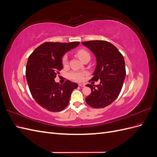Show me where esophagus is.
<instances>
[{
	"instance_id": "1",
	"label": "esophagus",
	"mask_w": 157,
	"mask_h": 157,
	"mask_svg": "<svg viewBox=\"0 0 157 157\" xmlns=\"http://www.w3.org/2000/svg\"><path fill=\"white\" fill-rule=\"evenodd\" d=\"M78 86L80 87H84L85 84H78Z\"/></svg>"
}]
</instances>
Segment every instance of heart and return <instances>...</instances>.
Wrapping results in <instances>:
<instances>
[{"label": "heart", "instance_id": "1", "mask_svg": "<svg viewBox=\"0 0 157 157\" xmlns=\"http://www.w3.org/2000/svg\"><path fill=\"white\" fill-rule=\"evenodd\" d=\"M77 56L78 58L81 60L83 61L85 58H87V57H90V54L88 52L84 49H80L78 50L77 52ZM67 55H64L62 57V59H61V63H62V65L63 66H66L67 64ZM86 75V72H78V71H73L69 73V77L71 79H72L73 80H75V81H81V80H83L84 77Z\"/></svg>", "mask_w": 157, "mask_h": 157}]
</instances>
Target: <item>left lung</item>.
<instances>
[{"label": "left lung", "instance_id": "8db88e82", "mask_svg": "<svg viewBox=\"0 0 157 157\" xmlns=\"http://www.w3.org/2000/svg\"><path fill=\"white\" fill-rule=\"evenodd\" d=\"M82 44L96 58V67L91 80H100L99 84L86 85L92 91L86 98V102L96 109L105 107L115 100L122 90L126 77L124 57L115 46L105 40H90Z\"/></svg>", "mask_w": 157, "mask_h": 157}]
</instances>
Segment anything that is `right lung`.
Masks as SVG:
<instances>
[{
  "label": "right lung",
  "mask_w": 157,
  "mask_h": 157,
  "mask_svg": "<svg viewBox=\"0 0 157 157\" xmlns=\"http://www.w3.org/2000/svg\"><path fill=\"white\" fill-rule=\"evenodd\" d=\"M79 44L46 42L37 47L28 58L25 75L30 92L36 103L46 110H63L73 90L78 87L77 83L68 80L59 84L54 78L63 69L61 59L64 54Z\"/></svg>",
  "instance_id": "add662e5"
}]
</instances>
